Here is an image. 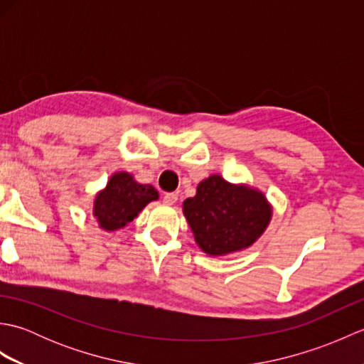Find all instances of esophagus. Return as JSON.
Masks as SVG:
<instances>
[{
  "instance_id": "esophagus-1",
  "label": "esophagus",
  "mask_w": 364,
  "mask_h": 364,
  "mask_svg": "<svg viewBox=\"0 0 364 364\" xmlns=\"http://www.w3.org/2000/svg\"><path fill=\"white\" fill-rule=\"evenodd\" d=\"M162 200H164V203H167V205H173V203H176L178 194H176V192H168V194L162 197Z\"/></svg>"
}]
</instances>
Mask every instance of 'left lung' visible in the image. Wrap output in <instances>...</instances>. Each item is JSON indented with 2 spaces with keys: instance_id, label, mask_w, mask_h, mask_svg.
Returning a JSON list of instances; mask_svg holds the SVG:
<instances>
[{
  "instance_id": "obj_1",
  "label": "left lung",
  "mask_w": 364,
  "mask_h": 364,
  "mask_svg": "<svg viewBox=\"0 0 364 364\" xmlns=\"http://www.w3.org/2000/svg\"><path fill=\"white\" fill-rule=\"evenodd\" d=\"M183 213L200 249L223 257L247 249L264 233L272 206L261 191L211 175L198 183L196 197L184 200Z\"/></svg>"
}]
</instances>
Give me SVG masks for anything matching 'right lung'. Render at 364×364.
I'll return each mask as SVG.
<instances>
[{"instance_id": "obj_1", "label": "right lung", "mask_w": 364, "mask_h": 364, "mask_svg": "<svg viewBox=\"0 0 364 364\" xmlns=\"http://www.w3.org/2000/svg\"><path fill=\"white\" fill-rule=\"evenodd\" d=\"M159 194L150 184H141L128 172L114 173L94 200V218L100 228L115 231L133 222L137 214Z\"/></svg>"}]
</instances>
